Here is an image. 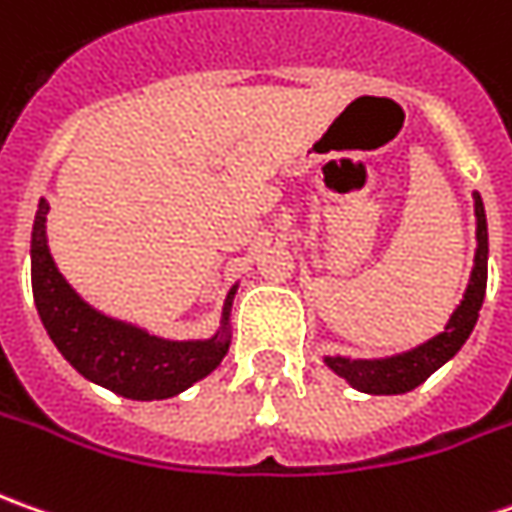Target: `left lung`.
Instances as JSON below:
<instances>
[{
  "label": "left lung",
  "mask_w": 512,
  "mask_h": 512,
  "mask_svg": "<svg viewBox=\"0 0 512 512\" xmlns=\"http://www.w3.org/2000/svg\"><path fill=\"white\" fill-rule=\"evenodd\" d=\"M476 266L470 274V286L465 291L462 306L453 311L448 328L425 345H419L408 354H399L391 360H345L328 357V365L345 377L362 394H408L416 385H422L433 371L465 345L470 331L479 320V309L485 303L487 289V221L482 198L476 195Z\"/></svg>",
  "instance_id": "1"
}]
</instances>
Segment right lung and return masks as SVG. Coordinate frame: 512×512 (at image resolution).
<instances>
[{
    "instance_id": "right-lung-1",
    "label": "right lung",
    "mask_w": 512,
    "mask_h": 512,
    "mask_svg": "<svg viewBox=\"0 0 512 512\" xmlns=\"http://www.w3.org/2000/svg\"><path fill=\"white\" fill-rule=\"evenodd\" d=\"M47 203H39L30 240L33 300L50 340L79 374L127 399H167L215 371L229 351L226 328L212 340L167 343L93 311L67 286L45 240ZM232 300L223 320H229ZM226 326V323H223Z\"/></svg>"
}]
</instances>
